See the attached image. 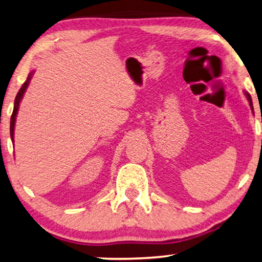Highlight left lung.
<instances>
[{"label": "left lung", "instance_id": "left-lung-1", "mask_svg": "<svg viewBox=\"0 0 262 262\" xmlns=\"http://www.w3.org/2000/svg\"><path fill=\"white\" fill-rule=\"evenodd\" d=\"M245 95H246V97H247V100L249 101V106H251V108L253 109V103H252V99H251V95H249L248 93H245Z\"/></svg>", "mask_w": 262, "mask_h": 262}]
</instances>
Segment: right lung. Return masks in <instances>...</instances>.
Returning <instances> with one entry per match:
<instances>
[{"label": "right lung", "mask_w": 262, "mask_h": 262, "mask_svg": "<svg viewBox=\"0 0 262 262\" xmlns=\"http://www.w3.org/2000/svg\"><path fill=\"white\" fill-rule=\"evenodd\" d=\"M31 75H33V73H30L28 75V79L25 82V83L22 84L21 89H19L16 97H15V103H14V111H13V114H11V118H10V136H11V141L14 142V127H15V121H16V114L18 112V106H19V102H21L22 97H23V94H25L27 87H28L30 79H31Z\"/></svg>", "instance_id": "obj_1"}]
</instances>
